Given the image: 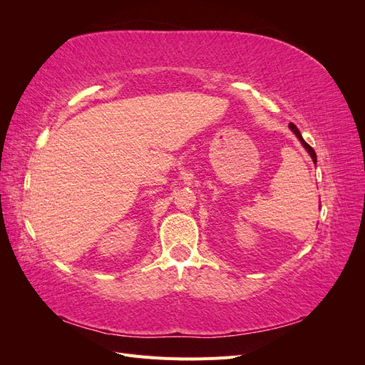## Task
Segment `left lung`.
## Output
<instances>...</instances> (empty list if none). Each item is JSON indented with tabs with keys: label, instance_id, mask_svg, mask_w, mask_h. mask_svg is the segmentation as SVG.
<instances>
[{
	"label": "left lung",
	"instance_id": "8db88e82",
	"mask_svg": "<svg viewBox=\"0 0 365 365\" xmlns=\"http://www.w3.org/2000/svg\"><path fill=\"white\" fill-rule=\"evenodd\" d=\"M289 129L294 132V134L297 135V138L298 140H300L302 141V145H303V148L307 150V153H309V155H311V158H312V161L314 163H317V153H315V150L311 148V146H309L307 145V143L303 140V137H302V134H300V130H298V128L294 125V123H289Z\"/></svg>",
	"mask_w": 365,
	"mask_h": 365
}]
</instances>
